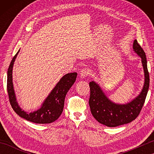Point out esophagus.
<instances>
[{"label": "esophagus", "instance_id": "34e87169", "mask_svg": "<svg viewBox=\"0 0 154 154\" xmlns=\"http://www.w3.org/2000/svg\"><path fill=\"white\" fill-rule=\"evenodd\" d=\"M88 70L87 69L84 68L83 69H81L80 73H79V76L81 78V79H84V78H85L87 77V75H88Z\"/></svg>", "mask_w": 154, "mask_h": 154}]
</instances>
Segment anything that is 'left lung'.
Listing matches in <instances>:
<instances>
[{
	"label": "left lung",
	"mask_w": 154,
	"mask_h": 154,
	"mask_svg": "<svg viewBox=\"0 0 154 154\" xmlns=\"http://www.w3.org/2000/svg\"><path fill=\"white\" fill-rule=\"evenodd\" d=\"M133 51L141 58L144 73V83L138 96L125 104L113 102L109 99L99 84L94 81L89 83L91 90L89 100L91 112L99 123L108 127L131 122L138 116L144 104L149 85V76L144 51L136 40L134 41Z\"/></svg>",
	"instance_id": "left-lung-1"
}]
</instances>
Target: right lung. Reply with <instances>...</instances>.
Wrapping results in <instances>:
<instances>
[{"label":"right lung","mask_w":154,"mask_h":154,"mask_svg":"<svg viewBox=\"0 0 154 154\" xmlns=\"http://www.w3.org/2000/svg\"><path fill=\"white\" fill-rule=\"evenodd\" d=\"M19 51L12 58L7 71V91L12 109L18 116L30 122L36 124L53 122L63 112L65 96L76 80L77 73L74 72L63 75L45 98L40 109L29 113L20 106L12 81L13 66Z\"/></svg>","instance_id":"right-lung-1"}]
</instances>
